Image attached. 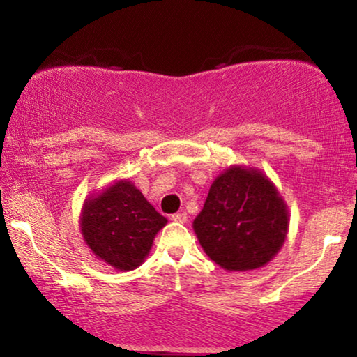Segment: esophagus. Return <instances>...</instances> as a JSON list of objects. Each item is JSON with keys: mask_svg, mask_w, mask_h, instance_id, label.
I'll return each instance as SVG.
<instances>
[{"mask_svg": "<svg viewBox=\"0 0 357 357\" xmlns=\"http://www.w3.org/2000/svg\"><path fill=\"white\" fill-rule=\"evenodd\" d=\"M170 219H172V221H175V222H187L188 221V214L187 213H177V214H172V216H170Z\"/></svg>", "mask_w": 357, "mask_h": 357, "instance_id": "esophagus-1", "label": "esophagus"}]
</instances>
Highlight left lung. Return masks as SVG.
<instances>
[{
    "mask_svg": "<svg viewBox=\"0 0 357 357\" xmlns=\"http://www.w3.org/2000/svg\"><path fill=\"white\" fill-rule=\"evenodd\" d=\"M193 231L222 270L252 271L270 263L284 245L289 208L263 170L234 164L214 178Z\"/></svg>",
    "mask_w": 357,
    "mask_h": 357,
    "instance_id": "obj_1",
    "label": "left lung"
}]
</instances>
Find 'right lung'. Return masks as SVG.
Instances as JSON below:
<instances>
[{
	"label": "right lung",
	"mask_w": 357,
	"mask_h": 357,
	"mask_svg": "<svg viewBox=\"0 0 357 357\" xmlns=\"http://www.w3.org/2000/svg\"><path fill=\"white\" fill-rule=\"evenodd\" d=\"M167 224L130 178H116L89 193L79 214L81 237L97 260L131 271L148 258Z\"/></svg>",
	"instance_id": "1"
}]
</instances>
